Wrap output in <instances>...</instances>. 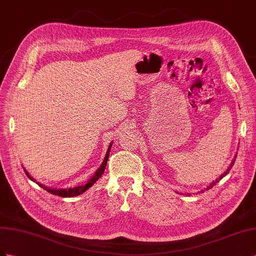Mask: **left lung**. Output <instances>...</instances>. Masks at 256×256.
Masks as SVG:
<instances>
[{"label":"left lung","instance_id":"obj_1","mask_svg":"<svg viewBox=\"0 0 256 256\" xmlns=\"http://www.w3.org/2000/svg\"><path fill=\"white\" fill-rule=\"evenodd\" d=\"M236 156H235V158H234V160H232V162L230 163V167H228V170H226V172H224V174H222V176H220V177H218V179H216V180L214 182H212V184H210L209 186H207V190H209V188H212V186H214V184H216V182H218V181H220V180H221V179H222L223 177H225V176H226V174H228L230 172V168H232V167L234 163H235V160H236Z\"/></svg>","mask_w":256,"mask_h":256}]
</instances>
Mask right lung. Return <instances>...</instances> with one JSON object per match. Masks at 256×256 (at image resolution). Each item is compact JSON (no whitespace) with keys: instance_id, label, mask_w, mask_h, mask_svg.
<instances>
[{"instance_id":"right-lung-1","label":"right lung","mask_w":256,"mask_h":256,"mask_svg":"<svg viewBox=\"0 0 256 256\" xmlns=\"http://www.w3.org/2000/svg\"><path fill=\"white\" fill-rule=\"evenodd\" d=\"M112 144H110V146H109V148H108V151H107V153H106V156H105V158H104V160H103V164L100 165V168L96 170V174H94V176L88 181V184H86L84 186H76V188H63V190H56V188H47V186H42V184H40L42 188H45L46 191H48L49 193H51V194H54V195H58V196H60V197H74V196H78V195H80V194H82L84 192H86L88 188H91L94 184H96V182L100 178V176L102 174H104V172H105V168H106V164H107V160H108V156H109V151H110V149H112ZM24 172H26V176L30 178L31 180H33L34 181V179L30 176V174H28V172L24 170Z\"/></svg>"}]
</instances>
